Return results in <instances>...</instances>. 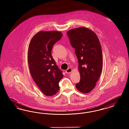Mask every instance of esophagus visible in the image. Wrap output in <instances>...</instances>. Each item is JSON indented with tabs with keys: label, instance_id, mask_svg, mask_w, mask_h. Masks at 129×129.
Listing matches in <instances>:
<instances>
[{
	"label": "esophagus",
	"instance_id": "obj_1",
	"mask_svg": "<svg viewBox=\"0 0 129 129\" xmlns=\"http://www.w3.org/2000/svg\"><path fill=\"white\" fill-rule=\"evenodd\" d=\"M72 71H73V70L71 68H68L67 70H66L65 72L67 74H70V73H71L72 72Z\"/></svg>",
	"mask_w": 129,
	"mask_h": 129
}]
</instances>
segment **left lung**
<instances>
[{"instance_id":"1","label":"left lung","mask_w":129,"mask_h":129,"mask_svg":"<svg viewBox=\"0 0 129 129\" xmlns=\"http://www.w3.org/2000/svg\"><path fill=\"white\" fill-rule=\"evenodd\" d=\"M67 33L79 64L80 81L76 87L80 92L89 93L96 86L102 71L103 54L98 38L84 26L72 29Z\"/></svg>"}]
</instances>
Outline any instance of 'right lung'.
<instances>
[{"label": "right lung", "instance_id": "1", "mask_svg": "<svg viewBox=\"0 0 129 129\" xmlns=\"http://www.w3.org/2000/svg\"><path fill=\"white\" fill-rule=\"evenodd\" d=\"M62 35L59 31H41L32 37L28 46L27 58L31 75L47 96L58 92L59 81L63 77L51 54L53 45Z\"/></svg>", "mask_w": 129, "mask_h": 129}]
</instances>
